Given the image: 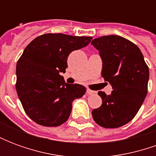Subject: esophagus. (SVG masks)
I'll list each match as a JSON object with an SVG mask.
<instances>
[{
  "label": "esophagus",
  "instance_id": "34e87169",
  "mask_svg": "<svg viewBox=\"0 0 156 156\" xmlns=\"http://www.w3.org/2000/svg\"><path fill=\"white\" fill-rule=\"evenodd\" d=\"M87 94L88 95H94L95 94V92L94 91H93V90H91V89H89V88H88L87 89Z\"/></svg>",
  "mask_w": 156,
  "mask_h": 156
}]
</instances>
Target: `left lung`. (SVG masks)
Masks as SVG:
<instances>
[{
  "label": "left lung",
  "instance_id": "8db88e82",
  "mask_svg": "<svg viewBox=\"0 0 156 156\" xmlns=\"http://www.w3.org/2000/svg\"><path fill=\"white\" fill-rule=\"evenodd\" d=\"M103 61L101 75L113 87L111 94L99 91L102 105L92 111L101 127L115 129L134 118L146 97L149 68L136 45L120 36L94 39Z\"/></svg>",
  "mask_w": 156,
  "mask_h": 156
}]
</instances>
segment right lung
<instances>
[{
	"mask_svg": "<svg viewBox=\"0 0 156 156\" xmlns=\"http://www.w3.org/2000/svg\"><path fill=\"white\" fill-rule=\"evenodd\" d=\"M92 37L46 33L29 43L16 63V89L26 114L37 124L59 126L68 120L72 103L86 92L84 86L65 83L60 73L68 55L88 46Z\"/></svg>",
	"mask_w": 156,
	"mask_h": 156,
	"instance_id": "right-lung-1",
	"label": "right lung"
}]
</instances>
